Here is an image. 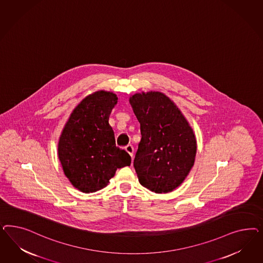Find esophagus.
<instances>
[{"instance_id":"1","label":"esophagus","mask_w":263,"mask_h":263,"mask_svg":"<svg viewBox=\"0 0 263 263\" xmlns=\"http://www.w3.org/2000/svg\"><path fill=\"white\" fill-rule=\"evenodd\" d=\"M125 151L131 155V157L133 158L134 155V146L132 144H128L127 146H125Z\"/></svg>"}]
</instances>
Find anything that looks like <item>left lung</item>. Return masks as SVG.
Listing matches in <instances>:
<instances>
[{
    "label": "left lung",
    "instance_id": "8db88e82",
    "mask_svg": "<svg viewBox=\"0 0 263 263\" xmlns=\"http://www.w3.org/2000/svg\"><path fill=\"white\" fill-rule=\"evenodd\" d=\"M129 102L141 124L142 139L134 159L139 181L157 194L172 192L194 166L197 141L193 129L162 92L136 93Z\"/></svg>",
    "mask_w": 263,
    "mask_h": 263
}]
</instances>
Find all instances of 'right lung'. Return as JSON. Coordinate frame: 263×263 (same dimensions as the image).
<instances>
[{"instance_id":"1","label":"right lung","mask_w":263,"mask_h":263,"mask_svg":"<svg viewBox=\"0 0 263 263\" xmlns=\"http://www.w3.org/2000/svg\"><path fill=\"white\" fill-rule=\"evenodd\" d=\"M117 103L112 92L89 95L73 110L60 137L58 153L64 175L81 192L103 189L118 168L131 164L130 155L116 145L109 124Z\"/></svg>"}]
</instances>
